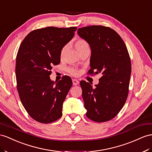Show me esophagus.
Instances as JSON below:
<instances>
[{"label": "esophagus", "mask_w": 152, "mask_h": 152, "mask_svg": "<svg viewBox=\"0 0 152 152\" xmlns=\"http://www.w3.org/2000/svg\"><path fill=\"white\" fill-rule=\"evenodd\" d=\"M72 83L74 85H77L79 84V81H77V80L75 79H73L72 80Z\"/></svg>", "instance_id": "obj_1"}]
</instances>
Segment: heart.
I'll list each match as a JSON object with an SVG mask.
<instances>
[{"label":"heart","mask_w":152,"mask_h":152,"mask_svg":"<svg viewBox=\"0 0 152 152\" xmlns=\"http://www.w3.org/2000/svg\"><path fill=\"white\" fill-rule=\"evenodd\" d=\"M75 47L79 53L85 49H89V46H88V44L87 43V42L82 38L77 39V40L75 42ZM67 45H65L64 47L62 48V49L61 50V52H60L61 57H62L64 55L65 52H66V50H67ZM70 72H71L72 75H76L77 74V72L75 69H71V71H70Z\"/></svg>","instance_id":"obj_1"}]
</instances>
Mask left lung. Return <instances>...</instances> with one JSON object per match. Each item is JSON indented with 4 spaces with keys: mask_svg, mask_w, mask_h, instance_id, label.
I'll return each instance as SVG.
<instances>
[{
    "mask_svg": "<svg viewBox=\"0 0 152 152\" xmlns=\"http://www.w3.org/2000/svg\"><path fill=\"white\" fill-rule=\"evenodd\" d=\"M77 32L91 49L88 75H102L94 88L80 81L86 115L95 122L108 121L118 114L127 99L132 71L129 53L121 37L108 27L91 26Z\"/></svg>",
    "mask_w": 152,
    "mask_h": 152,
    "instance_id": "left-lung-1",
    "label": "left lung"
}]
</instances>
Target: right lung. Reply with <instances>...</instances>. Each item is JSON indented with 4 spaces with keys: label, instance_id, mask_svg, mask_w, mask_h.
I'll return each instance as SVG.
<instances>
[{
    "label": "right lung",
    "instance_id": "1",
    "mask_svg": "<svg viewBox=\"0 0 152 152\" xmlns=\"http://www.w3.org/2000/svg\"><path fill=\"white\" fill-rule=\"evenodd\" d=\"M76 29V27L35 29L25 37L18 49L15 65L17 91L26 110L38 122L53 123L62 115L72 80L64 76L54 82L49 76L53 66L60 64L62 48Z\"/></svg>",
    "mask_w": 152,
    "mask_h": 152
}]
</instances>
